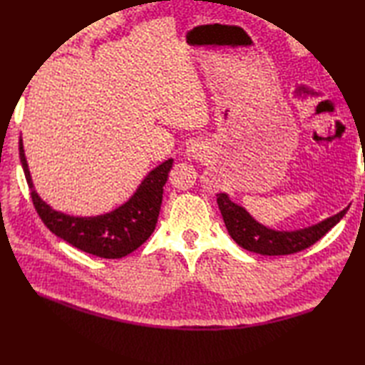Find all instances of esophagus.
I'll use <instances>...</instances> for the list:
<instances>
[{"label":"esophagus","instance_id":"esophagus-1","mask_svg":"<svg viewBox=\"0 0 365 365\" xmlns=\"http://www.w3.org/2000/svg\"><path fill=\"white\" fill-rule=\"evenodd\" d=\"M206 153V145L200 140H193L189 143L187 150H185V155L192 159H200Z\"/></svg>","mask_w":365,"mask_h":365}]
</instances>
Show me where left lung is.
<instances>
[{"label": "left lung", "instance_id": "1", "mask_svg": "<svg viewBox=\"0 0 365 365\" xmlns=\"http://www.w3.org/2000/svg\"><path fill=\"white\" fill-rule=\"evenodd\" d=\"M217 203L230 236L237 245L262 256L294 255L314 245L325 234L342 220L346 209L327 218L309 228L298 231H274L257 223L247 210L232 203L226 193H217Z\"/></svg>", "mask_w": 365, "mask_h": 365}]
</instances>
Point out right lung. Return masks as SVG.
Listing matches in <instances>:
<instances>
[{
	"label": "right lung",
	"instance_id": "1",
	"mask_svg": "<svg viewBox=\"0 0 365 365\" xmlns=\"http://www.w3.org/2000/svg\"><path fill=\"white\" fill-rule=\"evenodd\" d=\"M19 150L23 172L31 189L32 205L38 217L48 230L70 245L98 257L120 259L139 248L155 231L162 193L173 159L162 162L159 167L151 170L123 206L96 217H73L51 209L37 195L24 158L21 139Z\"/></svg>",
	"mask_w": 365,
	"mask_h": 365
}]
</instances>
